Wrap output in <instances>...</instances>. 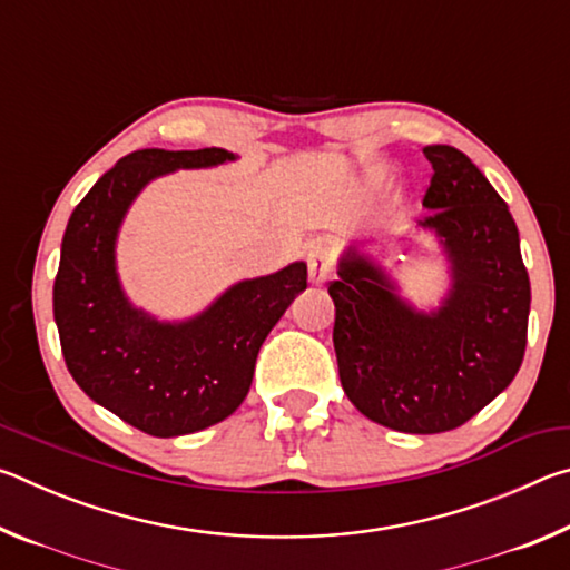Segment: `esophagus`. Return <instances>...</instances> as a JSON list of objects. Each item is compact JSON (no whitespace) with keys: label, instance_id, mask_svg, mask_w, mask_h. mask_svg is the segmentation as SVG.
<instances>
[{"label":"esophagus","instance_id":"34e87169","mask_svg":"<svg viewBox=\"0 0 570 570\" xmlns=\"http://www.w3.org/2000/svg\"><path fill=\"white\" fill-rule=\"evenodd\" d=\"M306 264H308V282L324 284L334 272V250H332V246L324 244V240H316V244L308 248Z\"/></svg>","mask_w":570,"mask_h":570}]
</instances>
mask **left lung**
<instances>
[{
  "mask_svg": "<svg viewBox=\"0 0 570 570\" xmlns=\"http://www.w3.org/2000/svg\"><path fill=\"white\" fill-rule=\"evenodd\" d=\"M432 178L420 220L445 244L452 292L420 314L356 250L330 284L334 352L346 397L364 417L412 435L455 430L520 370L530 278L505 200L465 153L428 146Z\"/></svg>",
  "mask_w": 570,
  "mask_h": 570,
  "instance_id": "1",
  "label": "left lung"
}]
</instances>
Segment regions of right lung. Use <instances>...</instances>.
<instances>
[{
  "label": "right lung",
  "mask_w": 570,
  "mask_h": 570,
  "mask_svg": "<svg viewBox=\"0 0 570 570\" xmlns=\"http://www.w3.org/2000/svg\"><path fill=\"white\" fill-rule=\"evenodd\" d=\"M234 160L224 148L135 150L95 183L65 228L55 276V322L65 364L90 400L153 438L226 420L248 394L258 350L294 296L306 264L230 286L196 320L160 324L125 298L115 236L148 180Z\"/></svg>",
  "instance_id": "right-lung-1"
}]
</instances>
